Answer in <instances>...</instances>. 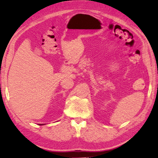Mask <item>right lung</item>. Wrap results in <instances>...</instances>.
I'll return each instance as SVG.
<instances>
[{
    "label": "right lung",
    "mask_w": 158,
    "mask_h": 158,
    "mask_svg": "<svg viewBox=\"0 0 158 158\" xmlns=\"http://www.w3.org/2000/svg\"><path fill=\"white\" fill-rule=\"evenodd\" d=\"M40 125H44V124H40Z\"/></svg>",
    "instance_id": "add662e5"
}]
</instances>
